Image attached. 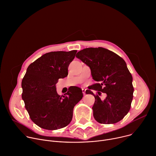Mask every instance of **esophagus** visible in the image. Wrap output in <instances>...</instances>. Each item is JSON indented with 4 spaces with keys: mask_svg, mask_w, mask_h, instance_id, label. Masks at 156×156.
<instances>
[{
    "mask_svg": "<svg viewBox=\"0 0 156 156\" xmlns=\"http://www.w3.org/2000/svg\"><path fill=\"white\" fill-rule=\"evenodd\" d=\"M82 91H83V95H85L86 89L85 88H82Z\"/></svg>",
    "mask_w": 156,
    "mask_h": 156,
    "instance_id": "obj_1",
    "label": "esophagus"
}]
</instances>
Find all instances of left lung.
I'll use <instances>...</instances> for the list:
<instances>
[{"label": "left lung", "mask_w": 156, "mask_h": 156, "mask_svg": "<svg viewBox=\"0 0 156 156\" xmlns=\"http://www.w3.org/2000/svg\"><path fill=\"white\" fill-rule=\"evenodd\" d=\"M76 57L90 68L93 79L97 81L86 91L87 94L95 98L92 107L95 119L103 124L120 121L130 110L133 93V78L126 61L101 47L85 48L80 51ZM91 89L97 90L99 95L101 92H105L107 97L101 100Z\"/></svg>", "instance_id": "8db88e82"}]
</instances>
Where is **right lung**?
<instances>
[{
	"instance_id": "1",
	"label": "right lung",
	"mask_w": 156,
	"mask_h": 156,
	"mask_svg": "<svg viewBox=\"0 0 156 156\" xmlns=\"http://www.w3.org/2000/svg\"><path fill=\"white\" fill-rule=\"evenodd\" d=\"M76 50L54 51L37 59L27 68L22 81V98L30 119L46 130L67 126L73 117V108L83 98L80 88L71 87L60 97L56 84L68 76V68L75 58Z\"/></svg>"
}]
</instances>
